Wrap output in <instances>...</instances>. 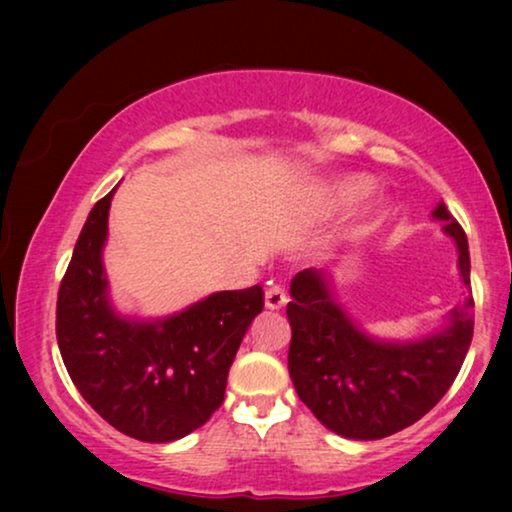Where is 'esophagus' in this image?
<instances>
[{"instance_id": "obj_1", "label": "esophagus", "mask_w": 512, "mask_h": 512, "mask_svg": "<svg viewBox=\"0 0 512 512\" xmlns=\"http://www.w3.org/2000/svg\"><path fill=\"white\" fill-rule=\"evenodd\" d=\"M286 300H289L286 298V291L279 284H272L268 286V291H265V307H268V310H282Z\"/></svg>"}]
</instances>
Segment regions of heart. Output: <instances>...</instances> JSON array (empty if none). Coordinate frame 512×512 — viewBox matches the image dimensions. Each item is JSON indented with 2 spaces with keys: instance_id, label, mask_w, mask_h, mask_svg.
<instances>
[{
  "instance_id": "b5f03b06",
  "label": "heart",
  "mask_w": 512,
  "mask_h": 512,
  "mask_svg": "<svg viewBox=\"0 0 512 512\" xmlns=\"http://www.w3.org/2000/svg\"><path fill=\"white\" fill-rule=\"evenodd\" d=\"M366 188H368V181L363 177L335 179L333 184L326 186L324 200L328 207H340V205H347V202H354L359 195L366 193Z\"/></svg>"
}]
</instances>
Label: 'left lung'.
<instances>
[{
  "instance_id": "obj_1",
  "label": "left lung",
  "mask_w": 512,
  "mask_h": 512,
  "mask_svg": "<svg viewBox=\"0 0 512 512\" xmlns=\"http://www.w3.org/2000/svg\"><path fill=\"white\" fill-rule=\"evenodd\" d=\"M457 247V270L471 286L468 240L440 200L431 212ZM289 375L300 401L328 431L380 440L422 419L452 387L473 338V296L454 305L422 338H380L340 303L331 272L307 268L291 279Z\"/></svg>"
}]
</instances>
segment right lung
Wrapping results in <instances>:
<instances>
[{
	"label": "right lung",
	"mask_w": 512,
	"mask_h": 512,
	"mask_svg": "<svg viewBox=\"0 0 512 512\" xmlns=\"http://www.w3.org/2000/svg\"><path fill=\"white\" fill-rule=\"evenodd\" d=\"M116 188L90 209L58 293V347L90 408L125 436L172 443L223 403L228 370L263 289L216 291L165 317L118 312L104 244Z\"/></svg>",
	"instance_id": "add662e5"
}]
</instances>
